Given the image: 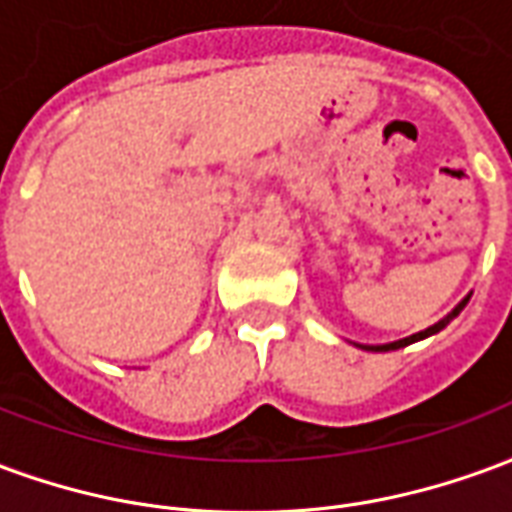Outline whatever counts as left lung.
<instances>
[{
  "mask_svg": "<svg viewBox=\"0 0 512 512\" xmlns=\"http://www.w3.org/2000/svg\"><path fill=\"white\" fill-rule=\"evenodd\" d=\"M466 301H469V296H466V299H463L461 304H458V307H455V310H452L450 315L444 318V321L433 323V326H430V329H425V332L411 334V337H406V340H397V343H389V345H362V348H365V351H397V348H406V345L417 343V340H425V337H430V334L441 332V329H444V326H447V323H450L452 318H455V315H458V312L463 310V307H466Z\"/></svg>",
  "mask_w": 512,
  "mask_h": 512,
  "instance_id": "left-lung-1",
  "label": "left lung"
}]
</instances>
